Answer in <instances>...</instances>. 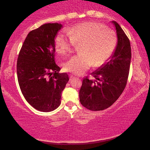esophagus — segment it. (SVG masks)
Wrapping results in <instances>:
<instances>
[{
    "mask_svg": "<svg viewBox=\"0 0 150 150\" xmlns=\"http://www.w3.org/2000/svg\"><path fill=\"white\" fill-rule=\"evenodd\" d=\"M75 78H76L75 76H73V75H69V79H70V80H72V79H74Z\"/></svg>",
    "mask_w": 150,
    "mask_h": 150,
    "instance_id": "1",
    "label": "esophagus"
}]
</instances>
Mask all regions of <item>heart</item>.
Masks as SVG:
<instances>
[{
    "mask_svg": "<svg viewBox=\"0 0 150 150\" xmlns=\"http://www.w3.org/2000/svg\"><path fill=\"white\" fill-rule=\"evenodd\" d=\"M68 33L57 35L55 49L59 54L66 55L72 52L75 45H82L81 55L71 57L64 64L66 71L74 75H82L92 65L98 67L105 64L117 45L115 32L98 22H83L68 30Z\"/></svg>",
    "mask_w": 150,
    "mask_h": 150,
    "instance_id": "heart-1",
    "label": "heart"
}]
</instances>
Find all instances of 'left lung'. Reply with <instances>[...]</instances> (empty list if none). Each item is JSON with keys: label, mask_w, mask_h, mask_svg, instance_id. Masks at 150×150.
<instances>
[{"label": "left lung", "mask_w": 150, "mask_h": 150, "mask_svg": "<svg viewBox=\"0 0 150 150\" xmlns=\"http://www.w3.org/2000/svg\"><path fill=\"white\" fill-rule=\"evenodd\" d=\"M112 23L118 38L115 52L107 62L91 73L95 79H83L79 91L81 104L91 110L110 107L122 93L128 80L132 56L130 42L120 25L115 21Z\"/></svg>", "instance_id": "obj_1"}]
</instances>
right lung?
<instances>
[{"label": "right lung", "instance_id": "right-lung-1", "mask_svg": "<svg viewBox=\"0 0 150 150\" xmlns=\"http://www.w3.org/2000/svg\"><path fill=\"white\" fill-rule=\"evenodd\" d=\"M63 26L47 23L28 34L17 60V77L25 99L36 110L51 112L61 104L69 81L55 62V39Z\"/></svg>", "mask_w": 150, "mask_h": 150}]
</instances>
